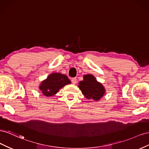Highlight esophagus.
<instances>
[{"instance_id":"esophagus-1","label":"esophagus","mask_w":149,"mask_h":149,"mask_svg":"<svg viewBox=\"0 0 149 149\" xmlns=\"http://www.w3.org/2000/svg\"><path fill=\"white\" fill-rule=\"evenodd\" d=\"M71 82H72V83L73 84H75L76 83H77V79H76V78H72L71 79Z\"/></svg>"}]
</instances>
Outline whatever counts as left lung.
Masks as SVG:
<instances>
[{"label":"left lung","instance_id":"obj_1","mask_svg":"<svg viewBox=\"0 0 149 149\" xmlns=\"http://www.w3.org/2000/svg\"><path fill=\"white\" fill-rule=\"evenodd\" d=\"M83 77L84 80L79 82L78 86L82 94L88 100H99L105 93V89L102 84L97 82L92 75H85Z\"/></svg>","mask_w":149,"mask_h":149}]
</instances>
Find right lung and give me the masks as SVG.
<instances>
[{
	"mask_svg": "<svg viewBox=\"0 0 149 149\" xmlns=\"http://www.w3.org/2000/svg\"><path fill=\"white\" fill-rule=\"evenodd\" d=\"M70 83L67 75L61 73H52L41 82L39 88L43 95L50 97L56 94L61 88Z\"/></svg>",
	"mask_w": 149,
	"mask_h": 149,
	"instance_id": "add662e5",
	"label": "right lung"
}]
</instances>
